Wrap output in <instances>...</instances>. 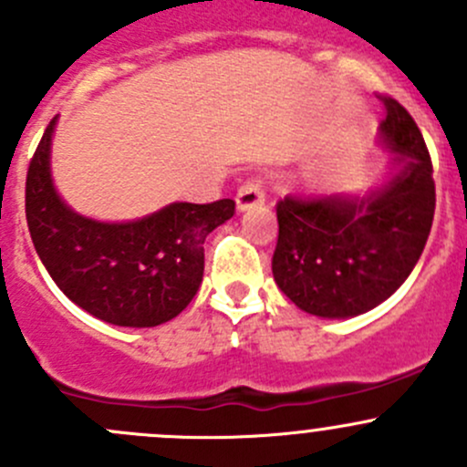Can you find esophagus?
I'll return each mask as SVG.
<instances>
[{
  "instance_id": "obj_1",
  "label": "esophagus",
  "mask_w": 467,
  "mask_h": 467,
  "mask_svg": "<svg viewBox=\"0 0 467 467\" xmlns=\"http://www.w3.org/2000/svg\"><path fill=\"white\" fill-rule=\"evenodd\" d=\"M266 201V192H264L262 178H248L237 192V207L239 210H248V207L262 205Z\"/></svg>"
}]
</instances>
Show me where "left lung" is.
I'll use <instances>...</instances> for the list:
<instances>
[{
    "instance_id": "1",
    "label": "left lung",
    "mask_w": 467,
    "mask_h": 467,
    "mask_svg": "<svg viewBox=\"0 0 467 467\" xmlns=\"http://www.w3.org/2000/svg\"><path fill=\"white\" fill-rule=\"evenodd\" d=\"M379 130L404 167L368 199L289 194L277 201L271 268L303 312L346 318L400 289L425 251L436 210L430 150L407 108L379 94Z\"/></svg>"
}]
</instances>
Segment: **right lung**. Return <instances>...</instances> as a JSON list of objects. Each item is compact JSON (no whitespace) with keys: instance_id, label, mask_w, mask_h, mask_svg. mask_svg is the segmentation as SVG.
Here are the masks:
<instances>
[{"instance_id":"1","label":"right lung","mask_w":467,"mask_h":467,"mask_svg":"<svg viewBox=\"0 0 467 467\" xmlns=\"http://www.w3.org/2000/svg\"><path fill=\"white\" fill-rule=\"evenodd\" d=\"M47 126L26 171V223L51 280L72 303L121 327H155L199 291L205 237L234 214V201L173 203L130 223H101L69 210L49 176Z\"/></svg>"}]
</instances>
